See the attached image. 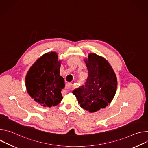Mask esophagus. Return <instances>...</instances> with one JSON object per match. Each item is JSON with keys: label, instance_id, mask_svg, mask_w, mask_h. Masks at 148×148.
Here are the masks:
<instances>
[{"label": "esophagus", "instance_id": "1", "mask_svg": "<svg viewBox=\"0 0 148 148\" xmlns=\"http://www.w3.org/2000/svg\"><path fill=\"white\" fill-rule=\"evenodd\" d=\"M73 84H72L71 83L69 82V83H67V84H66V89L67 90V91L73 90Z\"/></svg>", "mask_w": 148, "mask_h": 148}]
</instances>
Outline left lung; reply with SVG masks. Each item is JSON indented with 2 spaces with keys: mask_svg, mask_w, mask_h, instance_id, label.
Returning <instances> with one entry per match:
<instances>
[{
  "mask_svg": "<svg viewBox=\"0 0 148 148\" xmlns=\"http://www.w3.org/2000/svg\"><path fill=\"white\" fill-rule=\"evenodd\" d=\"M88 77L85 86L74 90L80 107L89 112L105 108L113 99L117 88L116 74L109 62L102 56L90 53L84 59Z\"/></svg>",
  "mask_w": 148,
  "mask_h": 148,
  "instance_id": "left-lung-1",
  "label": "left lung"
}]
</instances>
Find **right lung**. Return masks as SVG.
Returning <instances> with one entry per match:
<instances>
[{
  "label": "right lung",
  "instance_id": "obj_1",
  "mask_svg": "<svg viewBox=\"0 0 148 148\" xmlns=\"http://www.w3.org/2000/svg\"><path fill=\"white\" fill-rule=\"evenodd\" d=\"M61 62L56 52H49L39 57L27 73V91L41 106L54 107L62 99L61 92L65 84L60 74Z\"/></svg>",
  "mask_w": 148,
  "mask_h": 148
}]
</instances>
